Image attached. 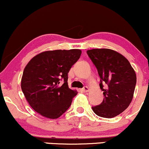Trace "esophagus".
Instances as JSON below:
<instances>
[{
    "mask_svg": "<svg viewBox=\"0 0 149 149\" xmlns=\"http://www.w3.org/2000/svg\"><path fill=\"white\" fill-rule=\"evenodd\" d=\"M81 90H82V92H87L89 91V87H87V86H85V87H84L83 88L81 89Z\"/></svg>",
    "mask_w": 149,
    "mask_h": 149,
    "instance_id": "esophagus-1",
    "label": "esophagus"
}]
</instances>
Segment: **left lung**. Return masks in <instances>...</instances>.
Listing matches in <instances>:
<instances>
[{
    "label": "left lung",
    "mask_w": 149,
    "mask_h": 149,
    "mask_svg": "<svg viewBox=\"0 0 149 149\" xmlns=\"http://www.w3.org/2000/svg\"><path fill=\"white\" fill-rule=\"evenodd\" d=\"M87 53L97 69L104 96L103 102L92 110L101 117L113 118L131 103L137 82L135 71L126 57L113 50L96 48Z\"/></svg>",
    "instance_id": "left-lung-1"
}]
</instances>
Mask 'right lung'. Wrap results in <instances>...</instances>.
<instances>
[{
	"label": "right lung",
	"mask_w": 149,
	"mask_h": 149,
	"mask_svg": "<svg viewBox=\"0 0 149 149\" xmlns=\"http://www.w3.org/2000/svg\"><path fill=\"white\" fill-rule=\"evenodd\" d=\"M81 53L79 49L45 51L28 62L21 89L33 110L45 117L57 119L69 108L78 92L69 88L68 73Z\"/></svg>",
	"instance_id": "1"
}]
</instances>
